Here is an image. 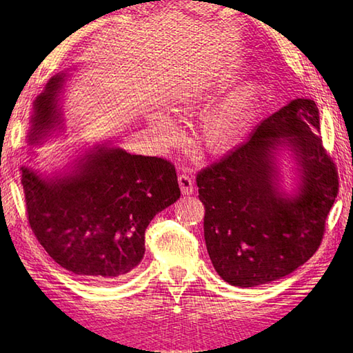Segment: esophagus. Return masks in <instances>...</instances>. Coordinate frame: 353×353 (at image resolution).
Returning <instances> with one entry per match:
<instances>
[{
	"label": "esophagus",
	"mask_w": 353,
	"mask_h": 353,
	"mask_svg": "<svg viewBox=\"0 0 353 353\" xmlns=\"http://www.w3.org/2000/svg\"><path fill=\"white\" fill-rule=\"evenodd\" d=\"M177 181H179V186H181V191L183 196H190V194H194V182L190 176L181 174Z\"/></svg>",
	"instance_id": "34e87169"
}]
</instances>
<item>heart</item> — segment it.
<instances>
[{
    "label": "heart",
    "instance_id": "heart-1",
    "mask_svg": "<svg viewBox=\"0 0 353 353\" xmlns=\"http://www.w3.org/2000/svg\"><path fill=\"white\" fill-rule=\"evenodd\" d=\"M259 85L250 81L236 89L209 109L203 115L199 127V139L208 152L220 153L226 150L247 123L254 100L258 99ZM192 99L185 97L177 101L179 108H188ZM156 137L162 142H170L177 134V127L172 119L163 114H154L150 119Z\"/></svg>",
    "mask_w": 353,
    "mask_h": 353
}]
</instances>
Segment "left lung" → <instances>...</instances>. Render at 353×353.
Masks as SVG:
<instances>
[{
  "label": "left lung",
  "mask_w": 353,
  "mask_h": 353,
  "mask_svg": "<svg viewBox=\"0 0 353 353\" xmlns=\"http://www.w3.org/2000/svg\"><path fill=\"white\" fill-rule=\"evenodd\" d=\"M319 132L317 104L294 99L197 174L206 249L228 283L249 288L273 282L317 252L339 194V172ZM282 148L298 165L292 194L280 185L275 156Z\"/></svg>",
  "instance_id": "8db88e82"
}]
</instances>
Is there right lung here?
Returning <instances> with one entry per match:
<instances>
[{"instance_id":"obj_1","label":"right lung","mask_w":353,"mask_h":353,"mask_svg":"<svg viewBox=\"0 0 353 353\" xmlns=\"http://www.w3.org/2000/svg\"><path fill=\"white\" fill-rule=\"evenodd\" d=\"M68 72L48 80L33 103L28 144L63 130L61 95ZM28 223L50 256L92 281L129 276L145 253V229L181 197L176 168L130 154L110 142L86 148L63 171L42 174L22 165Z\"/></svg>"}]
</instances>
